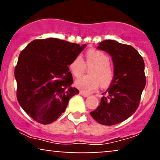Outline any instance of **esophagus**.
Instances as JSON below:
<instances>
[{"label": "esophagus", "instance_id": "1", "mask_svg": "<svg viewBox=\"0 0 160 160\" xmlns=\"http://www.w3.org/2000/svg\"><path fill=\"white\" fill-rule=\"evenodd\" d=\"M80 94H81L83 97H88V96H89V94H88V93H86V92H82V91H80Z\"/></svg>", "mask_w": 160, "mask_h": 160}]
</instances>
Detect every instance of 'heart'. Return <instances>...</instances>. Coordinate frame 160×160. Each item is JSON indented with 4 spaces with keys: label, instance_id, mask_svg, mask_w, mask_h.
Segmentation results:
<instances>
[{
    "label": "heart",
    "instance_id": "b5f03b06",
    "mask_svg": "<svg viewBox=\"0 0 160 160\" xmlns=\"http://www.w3.org/2000/svg\"><path fill=\"white\" fill-rule=\"evenodd\" d=\"M86 60L80 56H76L69 65L72 74L79 78L83 74L87 66H92L87 76L78 79L74 82L75 86L80 90L90 92L98 89L99 86L108 87L113 81L114 71L110 64V58L105 52L98 49H89L86 52Z\"/></svg>",
    "mask_w": 160,
    "mask_h": 160
}]
</instances>
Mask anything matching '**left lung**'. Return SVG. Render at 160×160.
<instances>
[{"mask_svg":"<svg viewBox=\"0 0 160 160\" xmlns=\"http://www.w3.org/2000/svg\"><path fill=\"white\" fill-rule=\"evenodd\" d=\"M98 49L111 55L114 78L102 93L100 105L90 114L99 123L112 126L128 119L138 108L146 85L144 62L134 47L115 40L100 42Z\"/></svg>","mask_w":160,"mask_h":160,"instance_id":"obj_1","label":"left lung"}]
</instances>
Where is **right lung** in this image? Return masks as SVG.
<instances>
[{"label": "right lung", "mask_w": 160, "mask_h": 160, "mask_svg": "<svg viewBox=\"0 0 160 160\" xmlns=\"http://www.w3.org/2000/svg\"><path fill=\"white\" fill-rule=\"evenodd\" d=\"M85 44L56 38L34 40L20 52L15 68L18 102L31 117L41 124L56 121L79 90L71 87L68 65Z\"/></svg>", "instance_id": "obj_1"}]
</instances>
